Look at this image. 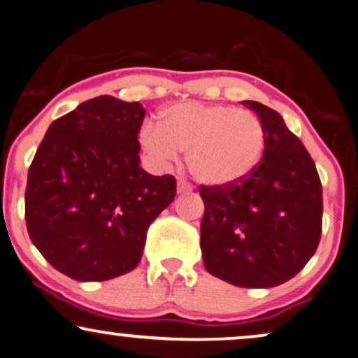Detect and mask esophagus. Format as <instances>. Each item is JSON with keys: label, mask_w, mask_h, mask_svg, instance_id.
Masks as SVG:
<instances>
[{"label": "esophagus", "mask_w": 358, "mask_h": 358, "mask_svg": "<svg viewBox=\"0 0 358 358\" xmlns=\"http://www.w3.org/2000/svg\"><path fill=\"white\" fill-rule=\"evenodd\" d=\"M176 189H178V193H187V192H192L193 187L187 182V180L178 178V185H176Z\"/></svg>", "instance_id": "obj_1"}]
</instances>
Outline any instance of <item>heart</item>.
Instances as JSON below:
<instances>
[{
  "label": "heart",
  "instance_id": "heart-1",
  "mask_svg": "<svg viewBox=\"0 0 358 358\" xmlns=\"http://www.w3.org/2000/svg\"><path fill=\"white\" fill-rule=\"evenodd\" d=\"M140 142L158 165H169L187 152L194 178L210 187L241 182L259 164L266 130L250 110L223 103L180 102L162 114V122H145Z\"/></svg>",
  "mask_w": 358,
  "mask_h": 358
}]
</instances>
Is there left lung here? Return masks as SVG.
I'll return each mask as SVG.
<instances>
[{
	"label": "left lung",
	"instance_id": "1",
	"mask_svg": "<svg viewBox=\"0 0 358 358\" xmlns=\"http://www.w3.org/2000/svg\"><path fill=\"white\" fill-rule=\"evenodd\" d=\"M266 130L251 175L228 187L200 185L203 262L238 287H274L314 256L322 233V183L304 143L273 108L244 101Z\"/></svg>",
	"mask_w": 358,
	"mask_h": 358
}]
</instances>
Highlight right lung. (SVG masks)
Wrapping results in <instances>:
<instances>
[{
  "instance_id": "obj_1",
  "label": "right lung",
  "mask_w": 358,
  "mask_h": 358,
  "mask_svg": "<svg viewBox=\"0 0 358 358\" xmlns=\"http://www.w3.org/2000/svg\"><path fill=\"white\" fill-rule=\"evenodd\" d=\"M145 108L101 96L49 125L28 171L31 241L71 279L99 282L138 264L148 226L173 201L176 180L140 166Z\"/></svg>"
}]
</instances>
